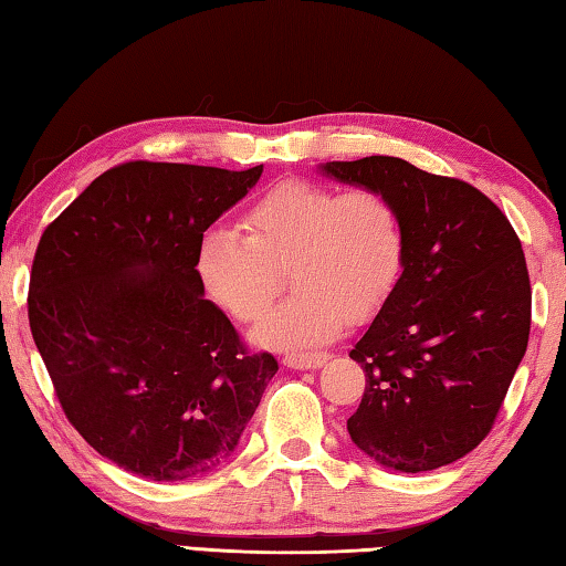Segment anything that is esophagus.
Segmentation results:
<instances>
[{"label": "esophagus", "mask_w": 566, "mask_h": 566, "mask_svg": "<svg viewBox=\"0 0 566 566\" xmlns=\"http://www.w3.org/2000/svg\"><path fill=\"white\" fill-rule=\"evenodd\" d=\"M327 352H312V354H286L284 367L290 369H319L322 364H327Z\"/></svg>", "instance_id": "esophagus-1"}]
</instances>
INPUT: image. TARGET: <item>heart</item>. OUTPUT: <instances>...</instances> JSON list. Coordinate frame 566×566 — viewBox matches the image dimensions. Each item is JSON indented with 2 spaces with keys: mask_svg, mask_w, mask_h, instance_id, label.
Listing matches in <instances>:
<instances>
[{
  "mask_svg": "<svg viewBox=\"0 0 566 566\" xmlns=\"http://www.w3.org/2000/svg\"><path fill=\"white\" fill-rule=\"evenodd\" d=\"M244 237L214 229L199 247L209 296L239 322L262 319L292 270L296 292L252 339L302 349L332 339L352 319L389 300L405 272L407 229L399 207L377 189L337 191L304 179L272 187L247 209Z\"/></svg>",
  "mask_w": 566,
  "mask_h": 566,
  "instance_id": "obj_1",
  "label": "heart"
}]
</instances>
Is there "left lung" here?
I'll return each instance as SVG.
<instances>
[{
  "instance_id": "1",
  "label": "left lung",
  "mask_w": 566,
  "mask_h": 566,
  "mask_svg": "<svg viewBox=\"0 0 566 566\" xmlns=\"http://www.w3.org/2000/svg\"><path fill=\"white\" fill-rule=\"evenodd\" d=\"M317 169L387 195L407 229L399 284L349 352L367 377L352 442L405 474L452 464L490 434L530 342L520 237L472 185L399 157Z\"/></svg>"
}]
</instances>
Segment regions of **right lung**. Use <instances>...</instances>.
Masks as SVG:
<instances>
[{
  "label": "right lung",
  "mask_w": 566,
  "mask_h": 566,
  "mask_svg": "<svg viewBox=\"0 0 566 566\" xmlns=\"http://www.w3.org/2000/svg\"><path fill=\"white\" fill-rule=\"evenodd\" d=\"M262 165L129 161L44 229L30 327L66 419L132 474L185 482L239 444L280 364L205 296L199 247Z\"/></svg>",
  "instance_id": "obj_1"
}]
</instances>
